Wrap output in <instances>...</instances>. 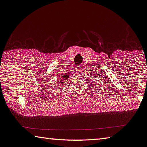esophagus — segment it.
Masks as SVG:
<instances>
[{
    "label": "esophagus",
    "instance_id": "1",
    "mask_svg": "<svg viewBox=\"0 0 147 147\" xmlns=\"http://www.w3.org/2000/svg\"><path fill=\"white\" fill-rule=\"evenodd\" d=\"M77 67L76 69H78V71H80V70H81V69H82V67H81V66H77V67Z\"/></svg>",
    "mask_w": 147,
    "mask_h": 147
}]
</instances>
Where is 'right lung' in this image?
<instances>
[{
    "label": "right lung",
    "instance_id": "add662e5",
    "mask_svg": "<svg viewBox=\"0 0 147 147\" xmlns=\"http://www.w3.org/2000/svg\"><path fill=\"white\" fill-rule=\"evenodd\" d=\"M62 80H61V78H59L58 80V81H57V84H58V85H59V84H63V82H62ZM54 85H55V84H54ZM60 86H61V85H60ZM57 87H58V86H56Z\"/></svg>",
    "mask_w": 147,
    "mask_h": 147
}]
</instances>
